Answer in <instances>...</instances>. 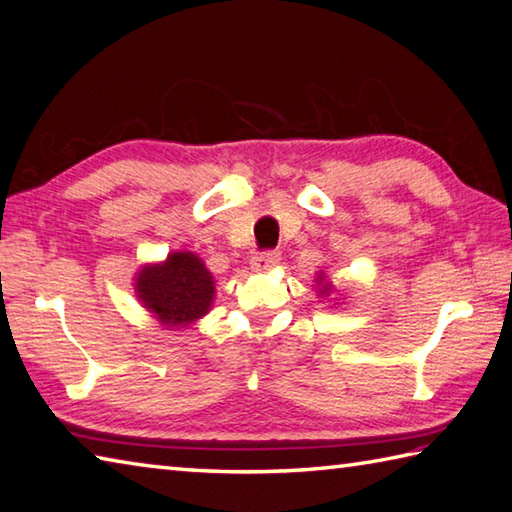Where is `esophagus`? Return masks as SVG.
Masks as SVG:
<instances>
[{"label": "esophagus", "instance_id": "1", "mask_svg": "<svg viewBox=\"0 0 512 512\" xmlns=\"http://www.w3.org/2000/svg\"><path fill=\"white\" fill-rule=\"evenodd\" d=\"M278 260H281V254L274 252V249H269V252H260L252 258V269L254 272H267V269L278 265Z\"/></svg>", "mask_w": 512, "mask_h": 512}]
</instances>
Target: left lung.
I'll use <instances>...</instances> for the list:
<instances>
[{
    "instance_id": "8db88e82",
    "label": "left lung",
    "mask_w": 512,
    "mask_h": 512,
    "mask_svg": "<svg viewBox=\"0 0 512 512\" xmlns=\"http://www.w3.org/2000/svg\"><path fill=\"white\" fill-rule=\"evenodd\" d=\"M330 289H332V285L330 283H327L323 289H321V292H330Z\"/></svg>"
}]
</instances>
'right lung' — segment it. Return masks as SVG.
Here are the masks:
<instances>
[{
	"label": "right lung",
	"mask_w": 512,
	"mask_h": 512,
	"mask_svg": "<svg viewBox=\"0 0 512 512\" xmlns=\"http://www.w3.org/2000/svg\"><path fill=\"white\" fill-rule=\"evenodd\" d=\"M140 301L160 323L189 325L209 312L214 278L202 260L189 252L171 254L162 265H149L138 274Z\"/></svg>",
	"instance_id": "add662e5"
}]
</instances>
